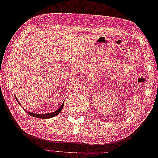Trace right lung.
<instances>
[{
    "mask_svg": "<svg viewBox=\"0 0 158 158\" xmlns=\"http://www.w3.org/2000/svg\"><path fill=\"white\" fill-rule=\"evenodd\" d=\"M15 97L16 100H17L18 103H19V100H18V99H17V98H16V97ZM19 105H20V103H19ZM63 106H64V102H63L62 104H61V106H60V108H58V109L56 110V111L52 112V113H49V114H39L32 113V112L27 111V110H25V109L24 110H25V111H26L27 114H30V116H32V117H37V118H41V119H50V118H52V117H55V116H56V115H58V114L60 113V112L61 111V110H62Z\"/></svg>",
    "mask_w": 158,
    "mask_h": 158,
    "instance_id": "add662e5",
    "label": "right lung"
}]
</instances>
